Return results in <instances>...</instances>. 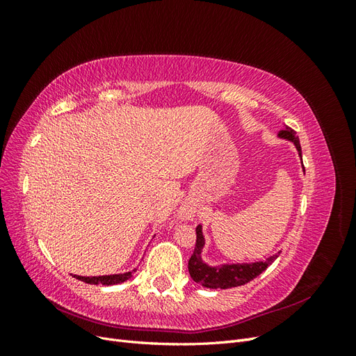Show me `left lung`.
<instances>
[{
  "instance_id": "8db88e82",
  "label": "left lung",
  "mask_w": 356,
  "mask_h": 356,
  "mask_svg": "<svg viewBox=\"0 0 356 356\" xmlns=\"http://www.w3.org/2000/svg\"><path fill=\"white\" fill-rule=\"evenodd\" d=\"M279 136L288 139V141H293L298 154L301 156V147L298 136H296V131H293L291 127H285L284 131L279 132ZM305 169V166H303ZM204 245V239L202 234V227L197 225L196 227V246L195 251H193L190 260H188V273L191 276L193 281L196 284H200L207 288L212 289H227L233 286H239L245 285L248 282H251L252 279H255L258 275L263 273L266 268L270 266L276 258L281 254L279 251L277 254L268 257L266 261H257L251 264H222L220 267H211L207 263L202 261V248Z\"/></svg>"
}]
</instances>
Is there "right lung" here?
<instances>
[{"label": "right lung", "instance_id": "obj_1", "mask_svg": "<svg viewBox=\"0 0 356 356\" xmlns=\"http://www.w3.org/2000/svg\"><path fill=\"white\" fill-rule=\"evenodd\" d=\"M136 272V270H134ZM134 272H127V273H122V275H108V276H79V275H74V277L80 279V281L86 282V284H102V285H115V284H122L124 281H127L129 277H132Z\"/></svg>", "mask_w": 356, "mask_h": 356}]
</instances>
